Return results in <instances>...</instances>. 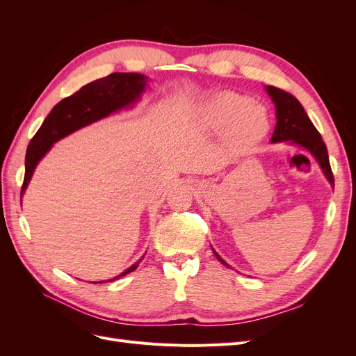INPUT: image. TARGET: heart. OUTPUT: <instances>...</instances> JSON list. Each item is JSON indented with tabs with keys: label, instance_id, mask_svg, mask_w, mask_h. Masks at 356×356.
I'll return each instance as SVG.
<instances>
[{
	"label": "heart",
	"instance_id": "heart-1",
	"mask_svg": "<svg viewBox=\"0 0 356 356\" xmlns=\"http://www.w3.org/2000/svg\"><path fill=\"white\" fill-rule=\"evenodd\" d=\"M204 124L215 131L230 127L245 139L260 138L267 129V113L260 104L236 92H221L202 105Z\"/></svg>",
	"mask_w": 356,
	"mask_h": 356
}]
</instances>
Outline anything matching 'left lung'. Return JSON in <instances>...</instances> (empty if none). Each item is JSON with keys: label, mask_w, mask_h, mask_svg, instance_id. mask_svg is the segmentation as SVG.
Segmentation results:
<instances>
[{"label": "left lung", "mask_w": 356, "mask_h": 356, "mask_svg": "<svg viewBox=\"0 0 356 356\" xmlns=\"http://www.w3.org/2000/svg\"><path fill=\"white\" fill-rule=\"evenodd\" d=\"M267 93L270 95L272 101L276 106V127L272 135V143H284L289 141L291 144H297L303 147L306 152H309L312 156L316 159L322 172L330 181V184L334 188V177L330 166V159L325 143L322 141L321 134L316 131L314 123L310 122L306 111L297 98L293 95L277 89L275 86H267L266 88ZM213 251V250H212ZM215 257L218 260L227 266L222 258L213 251Z\"/></svg>", "instance_id": "left-lung-1"}]
</instances>
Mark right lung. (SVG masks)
I'll use <instances>...</instances> for the list:
<instances>
[{
    "label": "right lung",
    "mask_w": 356,
    "mask_h": 356,
    "mask_svg": "<svg viewBox=\"0 0 356 356\" xmlns=\"http://www.w3.org/2000/svg\"><path fill=\"white\" fill-rule=\"evenodd\" d=\"M145 86L147 77L143 74L113 72L104 79L83 86L79 92L53 106V110L28 145L25 156V178L20 197L26 190L38 161L44 157L53 144L84 126L98 122L106 115L126 108V106H131L139 99V96L145 90ZM136 267L138 263L129 267L120 276L134 272Z\"/></svg>",
    "instance_id": "obj_1"
}]
</instances>
